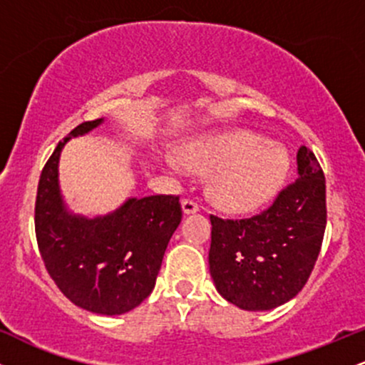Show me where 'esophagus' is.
Here are the masks:
<instances>
[{"label":"esophagus","instance_id":"1","mask_svg":"<svg viewBox=\"0 0 365 365\" xmlns=\"http://www.w3.org/2000/svg\"><path fill=\"white\" fill-rule=\"evenodd\" d=\"M199 209H200V206L195 202L194 199H183L182 200L183 215H194V212L199 211Z\"/></svg>","mask_w":365,"mask_h":365}]
</instances>
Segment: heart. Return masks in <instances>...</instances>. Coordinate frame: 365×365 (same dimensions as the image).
<instances>
[{
    "instance_id": "obj_1",
    "label": "heart",
    "mask_w": 365,
    "mask_h": 365,
    "mask_svg": "<svg viewBox=\"0 0 365 365\" xmlns=\"http://www.w3.org/2000/svg\"><path fill=\"white\" fill-rule=\"evenodd\" d=\"M180 159L163 158L173 173L185 168L212 173L209 194L226 211L249 212L269 202L282 188L290 158L282 145L247 130L197 135L180 145Z\"/></svg>"
}]
</instances>
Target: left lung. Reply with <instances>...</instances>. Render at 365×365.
Instances as JSON below:
<instances>
[{
	"label": "left lung",
	"mask_w": 365,
	"mask_h": 365,
	"mask_svg": "<svg viewBox=\"0 0 365 365\" xmlns=\"http://www.w3.org/2000/svg\"><path fill=\"white\" fill-rule=\"evenodd\" d=\"M299 177L273 206L245 220L211 215L209 271L223 299L245 311H269L304 288L326 230V182L305 145L297 153Z\"/></svg>",
	"instance_id": "8db88e82"
}]
</instances>
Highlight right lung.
I'll return each mask as SVG.
<instances>
[{
  "instance_id": "1",
  "label": "right lung",
  "mask_w": 365,
  "mask_h": 365,
  "mask_svg": "<svg viewBox=\"0 0 365 365\" xmlns=\"http://www.w3.org/2000/svg\"><path fill=\"white\" fill-rule=\"evenodd\" d=\"M101 123L103 118L83 121L46 163L37 187L36 237L46 269L66 299L89 312L118 316L153 292L182 207L177 195H149L130 197L104 216L68 211L58 180L61 149Z\"/></svg>"
}]
</instances>
